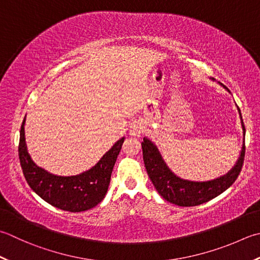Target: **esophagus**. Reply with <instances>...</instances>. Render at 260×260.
Listing matches in <instances>:
<instances>
[{
    "label": "esophagus",
    "instance_id": "1",
    "mask_svg": "<svg viewBox=\"0 0 260 260\" xmlns=\"http://www.w3.org/2000/svg\"><path fill=\"white\" fill-rule=\"evenodd\" d=\"M144 123L142 119L139 120H135L134 123H132L129 126V135L133 136V137H140L142 134H143L144 132Z\"/></svg>",
    "mask_w": 260,
    "mask_h": 260
}]
</instances>
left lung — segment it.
<instances>
[{
	"instance_id": "1",
	"label": "left lung",
	"mask_w": 260,
	"mask_h": 260,
	"mask_svg": "<svg viewBox=\"0 0 260 260\" xmlns=\"http://www.w3.org/2000/svg\"><path fill=\"white\" fill-rule=\"evenodd\" d=\"M220 84L229 91L225 85H223L222 83ZM237 108L241 119L243 134V143L240 151V155H239V159L236 162L235 167L226 175L218 177L216 179L208 181H190L181 179L180 177L176 176L169 169V167L167 166L159 149H157L153 142L150 139H147V137H144L143 142H142V150H143L145 169L152 184L155 187V189L166 201L178 206L201 205L203 203L211 201L213 198L222 194L223 191H225L237 180L243 165L246 150V128L245 125H243L240 109H239V107H237Z\"/></svg>"
}]
</instances>
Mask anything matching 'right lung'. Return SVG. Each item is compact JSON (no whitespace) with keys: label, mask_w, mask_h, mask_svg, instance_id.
<instances>
[{"label":"right lung","mask_w":260,"mask_h":260,"mask_svg":"<svg viewBox=\"0 0 260 260\" xmlns=\"http://www.w3.org/2000/svg\"><path fill=\"white\" fill-rule=\"evenodd\" d=\"M25 117L20 129L19 159L23 176L30 188L48 204L68 212H83L104 200L110 182L115 162L125 137L106 152L94 167L76 176H56L46 171L29 155L24 137Z\"/></svg>","instance_id":"add662e5"}]
</instances>
